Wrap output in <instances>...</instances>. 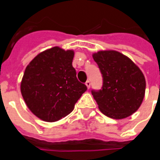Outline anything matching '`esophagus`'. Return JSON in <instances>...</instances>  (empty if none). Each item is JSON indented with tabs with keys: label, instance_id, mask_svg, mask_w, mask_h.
Wrapping results in <instances>:
<instances>
[{
	"label": "esophagus",
	"instance_id": "1",
	"mask_svg": "<svg viewBox=\"0 0 160 160\" xmlns=\"http://www.w3.org/2000/svg\"><path fill=\"white\" fill-rule=\"evenodd\" d=\"M85 84H86V86H87V88L89 89L90 86H91V81H90V80H87V81L85 82Z\"/></svg>",
	"mask_w": 160,
	"mask_h": 160
}]
</instances>
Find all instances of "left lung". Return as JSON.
Wrapping results in <instances>:
<instances>
[{
  "instance_id": "left-lung-1",
  "label": "left lung",
  "mask_w": 160,
  "mask_h": 160,
  "mask_svg": "<svg viewBox=\"0 0 160 160\" xmlns=\"http://www.w3.org/2000/svg\"><path fill=\"white\" fill-rule=\"evenodd\" d=\"M102 76V86L92 90L100 110L108 118L122 119L134 113L145 93V78L132 60L115 51L92 55Z\"/></svg>"
}]
</instances>
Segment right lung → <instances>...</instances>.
Returning a JSON list of instances; mask_svg holds the SVG:
<instances>
[{"instance_id":"add662e5","label":"right lung","mask_w":160,"mask_h":160,"mask_svg":"<svg viewBox=\"0 0 160 160\" xmlns=\"http://www.w3.org/2000/svg\"><path fill=\"white\" fill-rule=\"evenodd\" d=\"M73 51L53 47L38 54L23 76L21 93L29 109L42 120L54 122L74 109L87 90L72 66Z\"/></svg>"}]
</instances>
